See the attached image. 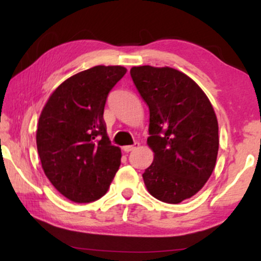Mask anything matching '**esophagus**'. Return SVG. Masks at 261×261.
<instances>
[{"mask_svg": "<svg viewBox=\"0 0 261 261\" xmlns=\"http://www.w3.org/2000/svg\"><path fill=\"white\" fill-rule=\"evenodd\" d=\"M139 147V142H135L134 145H129V146H123V151L124 152H132L134 151V149H137Z\"/></svg>", "mask_w": 261, "mask_h": 261, "instance_id": "obj_1", "label": "esophagus"}]
</instances>
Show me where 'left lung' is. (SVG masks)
I'll use <instances>...</instances> for the list:
<instances>
[{
    "mask_svg": "<svg viewBox=\"0 0 261 261\" xmlns=\"http://www.w3.org/2000/svg\"><path fill=\"white\" fill-rule=\"evenodd\" d=\"M130 76L149 109L147 145L154 159L142 178L162 202L178 204L212 176L219 152V123L204 91L172 67L134 66Z\"/></svg>",
    "mask_w": 261,
    "mask_h": 261,
    "instance_id": "1",
    "label": "left lung"
}]
</instances>
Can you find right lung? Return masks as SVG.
Instances as JSON below:
<instances>
[{"label":"right lung","mask_w":261,"mask_h":261,"mask_svg":"<svg viewBox=\"0 0 261 261\" xmlns=\"http://www.w3.org/2000/svg\"><path fill=\"white\" fill-rule=\"evenodd\" d=\"M127 72L97 65L64 81L39 117L37 147L42 170L70 201L89 203L108 191L121 164V149L107 135V97Z\"/></svg>","instance_id":"1"}]
</instances>
